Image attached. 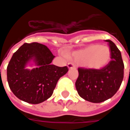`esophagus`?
<instances>
[{
  "mask_svg": "<svg viewBox=\"0 0 130 130\" xmlns=\"http://www.w3.org/2000/svg\"><path fill=\"white\" fill-rule=\"evenodd\" d=\"M68 67L69 69H72V68H76L75 65H74L73 63H72V62H69V63H68Z\"/></svg>",
  "mask_w": 130,
  "mask_h": 130,
  "instance_id": "34e87169",
  "label": "esophagus"
}]
</instances>
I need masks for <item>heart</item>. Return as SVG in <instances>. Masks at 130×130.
I'll return each instance as SVG.
<instances>
[{
    "label": "heart",
    "instance_id": "1",
    "mask_svg": "<svg viewBox=\"0 0 130 130\" xmlns=\"http://www.w3.org/2000/svg\"><path fill=\"white\" fill-rule=\"evenodd\" d=\"M68 57L85 68L100 70L106 66L111 58L110 48L107 46L90 44L82 49L74 51Z\"/></svg>",
    "mask_w": 130,
    "mask_h": 130
}]
</instances>
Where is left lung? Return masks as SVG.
<instances>
[{"label": "left lung", "instance_id": "left-lung-1", "mask_svg": "<svg viewBox=\"0 0 130 130\" xmlns=\"http://www.w3.org/2000/svg\"><path fill=\"white\" fill-rule=\"evenodd\" d=\"M111 60L100 70L79 68L75 86L78 94L85 100L100 103L112 98L122 84L124 64L119 49L109 40Z\"/></svg>", "mask_w": 130, "mask_h": 130}]
</instances>
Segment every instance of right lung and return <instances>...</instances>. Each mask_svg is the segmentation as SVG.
<instances>
[{
	"label": "right lung",
	"instance_id": "add662e5",
	"mask_svg": "<svg viewBox=\"0 0 130 130\" xmlns=\"http://www.w3.org/2000/svg\"><path fill=\"white\" fill-rule=\"evenodd\" d=\"M54 56L46 46L37 42L24 43L13 54L7 68V82L14 95L30 104H40L50 98L58 79L68 68L52 65ZM31 60L37 68H25Z\"/></svg>",
	"mask_w": 130,
	"mask_h": 130
}]
</instances>
